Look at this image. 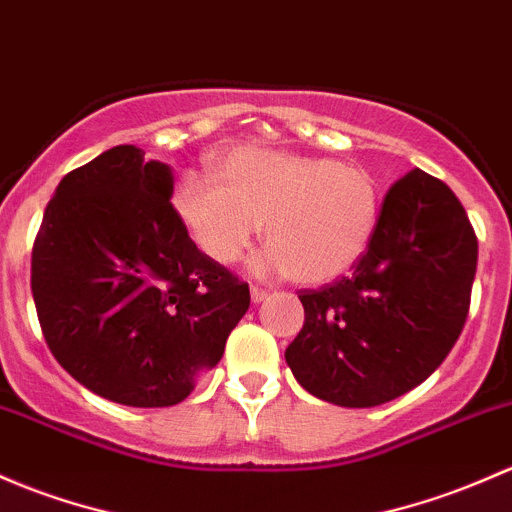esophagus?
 I'll return each mask as SVG.
<instances>
[{
    "instance_id": "esophagus-1",
    "label": "esophagus",
    "mask_w": 512,
    "mask_h": 512,
    "mask_svg": "<svg viewBox=\"0 0 512 512\" xmlns=\"http://www.w3.org/2000/svg\"><path fill=\"white\" fill-rule=\"evenodd\" d=\"M267 289H262V287H252L250 289V297H252V301H255V304H260V301H265L267 299Z\"/></svg>"
}]
</instances>
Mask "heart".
Instances as JSON below:
<instances>
[{"instance_id":"obj_1","label":"heart","mask_w":512,"mask_h":512,"mask_svg":"<svg viewBox=\"0 0 512 512\" xmlns=\"http://www.w3.org/2000/svg\"><path fill=\"white\" fill-rule=\"evenodd\" d=\"M176 211L218 265L250 250L265 223L270 250L260 272L294 274L304 284L341 277L363 257L380 218L378 181L360 166L294 152L235 149L213 174H186Z\"/></svg>"}]
</instances>
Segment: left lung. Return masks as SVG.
<instances>
[{
    "label": "left lung",
    "instance_id": "left-lung-1",
    "mask_svg": "<svg viewBox=\"0 0 512 512\" xmlns=\"http://www.w3.org/2000/svg\"><path fill=\"white\" fill-rule=\"evenodd\" d=\"M476 262L478 240L459 198L412 169L387 191L351 274L299 292L304 326L284 353L294 378L341 407L410 392L459 341Z\"/></svg>",
    "mask_w": 512,
    "mask_h": 512
}]
</instances>
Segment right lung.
<instances>
[{"mask_svg":"<svg viewBox=\"0 0 512 512\" xmlns=\"http://www.w3.org/2000/svg\"><path fill=\"white\" fill-rule=\"evenodd\" d=\"M174 176L120 144L68 171L31 250L53 358L95 395L171 407L225 351L250 287L203 255L171 206Z\"/></svg>","mask_w":512,"mask_h":512,"instance_id":"1","label":"right lung"}]
</instances>
